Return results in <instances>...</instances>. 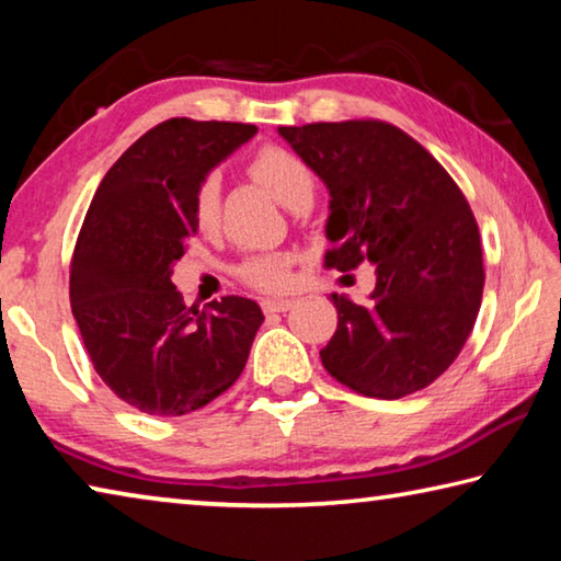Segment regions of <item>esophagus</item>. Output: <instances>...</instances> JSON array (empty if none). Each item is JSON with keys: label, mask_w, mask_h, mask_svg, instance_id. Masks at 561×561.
Masks as SVG:
<instances>
[{"label": "esophagus", "mask_w": 561, "mask_h": 561, "mask_svg": "<svg viewBox=\"0 0 561 561\" xmlns=\"http://www.w3.org/2000/svg\"><path fill=\"white\" fill-rule=\"evenodd\" d=\"M294 307L291 299H264L262 301V309L267 311V314H274V311H287Z\"/></svg>", "instance_id": "1"}]
</instances>
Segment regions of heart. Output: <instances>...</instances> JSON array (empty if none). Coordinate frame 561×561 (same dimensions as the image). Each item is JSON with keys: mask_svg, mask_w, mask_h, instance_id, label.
Returning <instances> with one entry per match:
<instances>
[{"mask_svg": "<svg viewBox=\"0 0 561 561\" xmlns=\"http://www.w3.org/2000/svg\"><path fill=\"white\" fill-rule=\"evenodd\" d=\"M247 173L287 207L309 201L314 190L311 168L294 150L282 146H262L247 163ZM193 220L201 232H213L220 225V180L213 173L195 187ZM237 277L252 289L284 291L291 284V257L284 252L252 254L237 267Z\"/></svg>", "mask_w": 561, "mask_h": 561, "instance_id": "obj_1", "label": "heart"}]
</instances>
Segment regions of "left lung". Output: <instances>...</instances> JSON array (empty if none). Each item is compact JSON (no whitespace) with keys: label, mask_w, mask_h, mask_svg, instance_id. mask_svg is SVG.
Returning a JSON list of instances; mask_svg holds the SVG:
<instances>
[{"label":"left lung","mask_w":561,"mask_h":561,"mask_svg":"<svg viewBox=\"0 0 561 561\" xmlns=\"http://www.w3.org/2000/svg\"><path fill=\"white\" fill-rule=\"evenodd\" d=\"M279 136L329 187L327 267H376L368 304L331 294L339 324L321 364L368 398L423 391L458 358L485 287L480 230L462 190L386 121L282 126Z\"/></svg>","instance_id":"1"}]
</instances>
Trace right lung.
<instances>
[{
  "label": "right lung",
  "instance_id": "1",
  "mask_svg": "<svg viewBox=\"0 0 561 561\" xmlns=\"http://www.w3.org/2000/svg\"><path fill=\"white\" fill-rule=\"evenodd\" d=\"M257 126L170 118L103 175L71 257L69 297L101 381L148 415H185L225 393L262 327L257 301L185 307L173 264L195 237V187Z\"/></svg>",
  "mask_w": 561,
  "mask_h": 561
}]
</instances>
